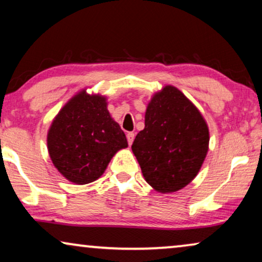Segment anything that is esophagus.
I'll return each mask as SVG.
<instances>
[{
  "label": "esophagus",
  "mask_w": 262,
  "mask_h": 262,
  "mask_svg": "<svg viewBox=\"0 0 262 262\" xmlns=\"http://www.w3.org/2000/svg\"><path fill=\"white\" fill-rule=\"evenodd\" d=\"M126 138H127L128 145H131V144H132V142H134V139H135V134H134V132H127Z\"/></svg>",
  "instance_id": "1"
}]
</instances>
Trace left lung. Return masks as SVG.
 <instances>
[{
    "instance_id": "left-lung-1",
    "label": "left lung",
    "mask_w": 262,
    "mask_h": 262,
    "mask_svg": "<svg viewBox=\"0 0 262 262\" xmlns=\"http://www.w3.org/2000/svg\"><path fill=\"white\" fill-rule=\"evenodd\" d=\"M209 142V126L200 111L181 91L167 84L150 99L145 127L131 148L145 181L166 194L180 191L198 175Z\"/></svg>"
}]
</instances>
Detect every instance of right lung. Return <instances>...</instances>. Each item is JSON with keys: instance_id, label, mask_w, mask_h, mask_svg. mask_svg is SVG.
<instances>
[{"instance_id": "obj_1", "label": "right lung", "mask_w": 262, "mask_h": 262, "mask_svg": "<svg viewBox=\"0 0 262 262\" xmlns=\"http://www.w3.org/2000/svg\"><path fill=\"white\" fill-rule=\"evenodd\" d=\"M107 96L76 93L57 116L48 131V151L53 166L76 185L93 182L105 173L112 157L127 148L119 124L107 110Z\"/></svg>"}]
</instances>
